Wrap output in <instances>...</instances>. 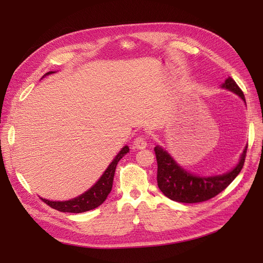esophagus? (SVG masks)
I'll return each mask as SVG.
<instances>
[{
	"instance_id": "obj_1",
	"label": "esophagus",
	"mask_w": 263,
	"mask_h": 263,
	"mask_svg": "<svg viewBox=\"0 0 263 263\" xmlns=\"http://www.w3.org/2000/svg\"><path fill=\"white\" fill-rule=\"evenodd\" d=\"M134 146L137 149H145L147 147V141L144 135H139L134 140Z\"/></svg>"
}]
</instances>
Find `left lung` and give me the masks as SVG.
<instances>
[{"label":"left lung","mask_w":263,"mask_h":263,"mask_svg":"<svg viewBox=\"0 0 263 263\" xmlns=\"http://www.w3.org/2000/svg\"><path fill=\"white\" fill-rule=\"evenodd\" d=\"M222 87L236 93L245 101L243 92L233 78L228 77ZM246 147L240 161L232 171L216 177H197L182 169L161 147H155L158 164L157 182L161 192L170 200L180 203H200L213 198L224 191L239 174L245 164Z\"/></svg>","instance_id":"8db88e82"}]
</instances>
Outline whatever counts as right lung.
<instances>
[{
    "instance_id": "right-lung-1",
    "label": "right lung",
    "mask_w": 263,
    "mask_h": 263,
    "mask_svg": "<svg viewBox=\"0 0 263 263\" xmlns=\"http://www.w3.org/2000/svg\"><path fill=\"white\" fill-rule=\"evenodd\" d=\"M50 73L53 72L49 71V72L46 73L45 76H48ZM128 151L129 148L127 146H125L121 151H119V154L115 157L112 163L108 165V168L105 170L104 173H103V176L100 178V180L95 183L89 191H86L85 193L81 194L80 196L65 202H52L45 200V198H42V201L48 206H50L51 209L63 213H84L97 209L98 206H100L106 200V197L113 186L116 165L118 161L121 160Z\"/></svg>"
}]
</instances>
